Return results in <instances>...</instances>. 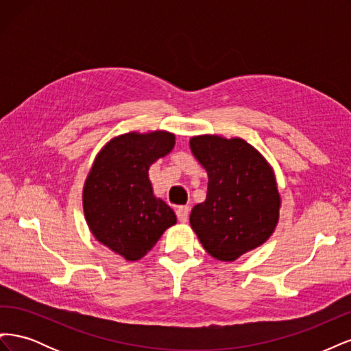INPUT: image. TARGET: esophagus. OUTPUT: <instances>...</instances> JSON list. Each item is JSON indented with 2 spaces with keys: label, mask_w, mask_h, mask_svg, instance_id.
Masks as SVG:
<instances>
[{
  "label": "esophagus",
  "mask_w": 351,
  "mask_h": 351,
  "mask_svg": "<svg viewBox=\"0 0 351 351\" xmlns=\"http://www.w3.org/2000/svg\"><path fill=\"white\" fill-rule=\"evenodd\" d=\"M176 214H177V218H178L180 222H186L189 219L190 208L189 206H178L177 210H176Z\"/></svg>",
  "instance_id": "esophagus-1"
}]
</instances>
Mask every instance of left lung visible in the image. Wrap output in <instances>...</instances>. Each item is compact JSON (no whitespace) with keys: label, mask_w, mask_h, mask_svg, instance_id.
<instances>
[{"label":"left lung","mask_w":351,"mask_h":351,"mask_svg":"<svg viewBox=\"0 0 351 351\" xmlns=\"http://www.w3.org/2000/svg\"><path fill=\"white\" fill-rule=\"evenodd\" d=\"M190 149L208 173L206 200L190 214L204 249L232 262L272 234L280 217V195L271 167L243 139L196 136Z\"/></svg>","instance_id":"left-lung-1"}]
</instances>
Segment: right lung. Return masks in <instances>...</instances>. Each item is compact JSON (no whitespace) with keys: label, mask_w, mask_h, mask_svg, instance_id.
<instances>
[{"label":"right lung","mask_w":351,"mask_h":351,"mask_svg":"<svg viewBox=\"0 0 351 351\" xmlns=\"http://www.w3.org/2000/svg\"><path fill=\"white\" fill-rule=\"evenodd\" d=\"M174 134L127 133L115 137L95 159L83 189V209L92 234L125 261L149 252L176 214L152 195L147 169L171 152Z\"/></svg>","instance_id":"add662e5"}]
</instances>
